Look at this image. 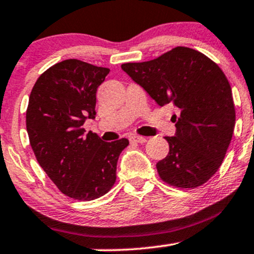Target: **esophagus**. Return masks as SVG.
Wrapping results in <instances>:
<instances>
[{"instance_id":"1","label":"esophagus","mask_w":254,"mask_h":254,"mask_svg":"<svg viewBox=\"0 0 254 254\" xmlns=\"http://www.w3.org/2000/svg\"><path fill=\"white\" fill-rule=\"evenodd\" d=\"M130 143H139V144H143L146 141V138L140 137V135H133V137L129 138Z\"/></svg>"}]
</instances>
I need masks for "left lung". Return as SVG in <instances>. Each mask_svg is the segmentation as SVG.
I'll list each match as a JSON object with an SVG mask.
<instances>
[{
    "label": "left lung",
    "instance_id": "left-lung-1",
    "mask_svg": "<svg viewBox=\"0 0 254 254\" xmlns=\"http://www.w3.org/2000/svg\"><path fill=\"white\" fill-rule=\"evenodd\" d=\"M122 70L160 106L173 104L170 152L156 163L160 177L178 188L208 181L224 160L235 127V106L228 78L200 52L176 47L159 58L126 63Z\"/></svg>",
    "mask_w": 254,
    "mask_h": 254
}]
</instances>
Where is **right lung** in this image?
Masks as SVG:
<instances>
[{
  "mask_svg": "<svg viewBox=\"0 0 254 254\" xmlns=\"http://www.w3.org/2000/svg\"><path fill=\"white\" fill-rule=\"evenodd\" d=\"M109 71L67 59L43 72L29 98L30 145L51 181L75 200H94L111 189L117 160L129 143L103 141L82 128L87 119H95V94Z\"/></svg>",
  "mask_w": 254,
  "mask_h": 254,
  "instance_id": "1",
  "label": "right lung"
}]
</instances>
